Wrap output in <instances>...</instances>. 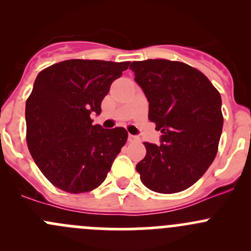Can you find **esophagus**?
Returning a JSON list of instances; mask_svg holds the SVG:
<instances>
[{"label": "esophagus", "instance_id": "34e87169", "mask_svg": "<svg viewBox=\"0 0 251 251\" xmlns=\"http://www.w3.org/2000/svg\"><path fill=\"white\" fill-rule=\"evenodd\" d=\"M128 141L130 142H136V141H140V137L136 135H128Z\"/></svg>", "mask_w": 251, "mask_h": 251}]
</instances>
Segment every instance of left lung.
Here are the masks:
<instances>
[{"mask_svg": "<svg viewBox=\"0 0 251 251\" xmlns=\"http://www.w3.org/2000/svg\"><path fill=\"white\" fill-rule=\"evenodd\" d=\"M130 69L149 103L148 118L160 131V146L144 142L136 165L147 188L177 193L196 183L217 153L224 116L221 96L203 73L181 62L147 59Z\"/></svg>", "mask_w": 251, "mask_h": 251, "instance_id": "8db88e82", "label": "left lung"}]
</instances>
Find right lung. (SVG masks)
Segmentation results:
<instances>
[{
  "label": "right lung",
  "mask_w": 251,
  "mask_h": 251,
  "mask_svg": "<svg viewBox=\"0 0 251 251\" xmlns=\"http://www.w3.org/2000/svg\"><path fill=\"white\" fill-rule=\"evenodd\" d=\"M130 62L70 59L39 73L25 105L30 154L52 184L69 193L97 188L127 141L124 127L92 125L114 80Z\"/></svg>",
  "instance_id": "add662e5"
}]
</instances>
